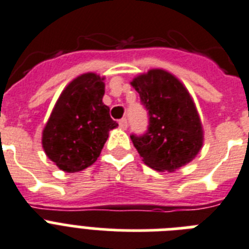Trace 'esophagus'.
Wrapping results in <instances>:
<instances>
[{"instance_id": "34e87169", "label": "esophagus", "mask_w": 249, "mask_h": 249, "mask_svg": "<svg viewBox=\"0 0 249 249\" xmlns=\"http://www.w3.org/2000/svg\"><path fill=\"white\" fill-rule=\"evenodd\" d=\"M119 125H120V128L126 129V128H128V120H126L125 118L120 119V120H119Z\"/></svg>"}]
</instances>
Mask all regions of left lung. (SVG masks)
Masks as SVG:
<instances>
[{
    "label": "left lung",
    "mask_w": 249,
    "mask_h": 249,
    "mask_svg": "<svg viewBox=\"0 0 249 249\" xmlns=\"http://www.w3.org/2000/svg\"><path fill=\"white\" fill-rule=\"evenodd\" d=\"M148 112V129L130 138L145 165L175 171L197 156L203 143L201 120L185 87L170 72L149 70L131 82Z\"/></svg>",
    "instance_id": "obj_1"
}]
</instances>
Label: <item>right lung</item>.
<instances>
[{
    "instance_id": "obj_1",
    "label": "right lung",
    "mask_w": 249,
    "mask_h": 249,
    "mask_svg": "<svg viewBox=\"0 0 249 249\" xmlns=\"http://www.w3.org/2000/svg\"><path fill=\"white\" fill-rule=\"evenodd\" d=\"M102 80L93 72L74 79L58 97L43 129L44 152L66 173L84 170L96 162L108 131L119 125L102 102Z\"/></svg>"
}]
</instances>
